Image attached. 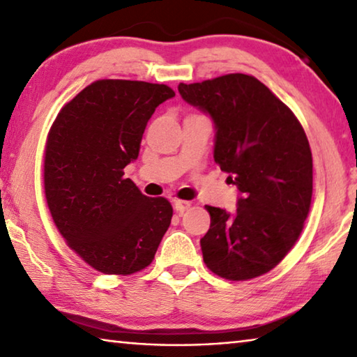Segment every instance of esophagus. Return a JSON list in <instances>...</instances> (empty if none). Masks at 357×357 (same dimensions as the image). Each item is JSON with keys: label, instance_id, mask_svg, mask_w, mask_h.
<instances>
[{"label": "esophagus", "instance_id": "1", "mask_svg": "<svg viewBox=\"0 0 357 357\" xmlns=\"http://www.w3.org/2000/svg\"><path fill=\"white\" fill-rule=\"evenodd\" d=\"M189 208H190V202H185V200H174V209H176L179 214H183L184 211H187Z\"/></svg>", "mask_w": 357, "mask_h": 357}]
</instances>
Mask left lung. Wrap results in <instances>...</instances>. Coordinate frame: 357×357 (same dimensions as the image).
I'll return each mask as SVG.
<instances>
[{
  "label": "left lung",
  "mask_w": 357,
  "mask_h": 357,
  "mask_svg": "<svg viewBox=\"0 0 357 357\" xmlns=\"http://www.w3.org/2000/svg\"><path fill=\"white\" fill-rule=\"evenodd\" d=\"M178 89L214 119V160L243 195L233 214L204 206L211 215L200 241L204 264L234 282L269 273L293 249L310 211L313 165L305 132L252 75L179 83Z\"/></svg>",
  "instance_id": "1"
}]
</instances>
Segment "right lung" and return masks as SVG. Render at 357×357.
I'll use <instances>...</instances> for the list:
<instances>
[{"label":"right lung","instance_id":"right-lung-1","mask_svg":"<svg viewBox=\"0 0 357 357\" xmlns=\"http://www.w3.org/2000/svg\"><path fill=\"white\" fill-rule=\"evenodd\" d=\"M167 84L96 80L59 110L47 135L44 192L66 244L102 274L130 275L153 263L170 227L164 197L143 195L124 168L140 153Z\"/></svg>","mask_w":357,"mask_h":357}]
</instances>
